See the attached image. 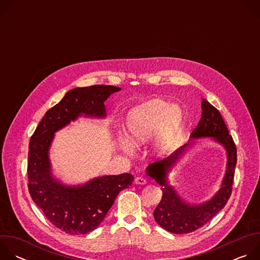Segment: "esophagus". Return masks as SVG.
<instances>
[{"label": "esophagus", "instance_id": "obj_1", "mask_svg": "<svg viewBox=\"0 0 260 260\" xmlns=\"http://www.w3.org/2000/svg\"><path fill=\"white\" fill-rule=\"evenodd\" d=\"M135 183H136V184H139V185H145V184L147 183V181H146V179H144L143 177H137V178L135 179Z\"/></svg>", "mask_w": 260, "mask_h": 260}]
</instances>
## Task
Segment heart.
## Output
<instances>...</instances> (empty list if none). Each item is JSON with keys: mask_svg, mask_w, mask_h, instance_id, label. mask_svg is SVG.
Instances as JSON below:
<instances>
[{"mask_svg": "<svg viewBox=\"0 0 260 260\" xmlns=\"http://www.w3.org/2000/svg\"><path fill=\"white\" fill-rule=\"evenodd\" d=\"M185 114L179 105L162 99H153L136 108L125 120V138L119 139L121 149L131 154L134 146H141L156 134L157 145L166 149L171 146L183 128Z\"/></svg>", "mask_w": 260, "mask_h": 260, "instance_id": "heart-1", "label": "heart"}]
</instances>
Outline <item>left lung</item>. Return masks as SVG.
Listing matches in <instances>:
<instances>
[{"mask_svg":"<svg viewBox=\"0 0 260 260\" xmlns=\"http://www.w3.org/2000/svg\"><path fill=\"white\" fill-rule=\"evenodd\" d=\"M202 118L192 131L190 139L213 138L225 148L228 155L226 171L220 189L209 201L200 205H190L183 201L168 182L171 168L185 154L193 142L180 147L169 157L155 161L146 169V174L161 185L162 198L153 212L157 224L173 234L192 233L208 222L226 205L233 190L235 169L237 165V148L219 111L206 99L202 101Z\"/></svg>","mask_w":260,"mask_h":260,"instance_id":"1","label":"left lung"}]
</instances>
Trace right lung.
<instances>
[{
  "label": "right lung",
  "instance_id": "add662e5",
  "mask_svg": "<svg viewBox=\"0 0 260 260\" xmlns=\"http://www.w3.org/2000/svg\"><path fill=\"white\" fill-rule=\"evenodd\" d=\"M121 88L112 85L77 87L49 109L28 144V191L46 218L69 235H85L95 230L134 176L127 173L94 178L85 184L68 186L54 178L49 149L54 134L84 114L105 117V101Z\"/></svg>",
  "mask_w": 260,
  "mask_h": 260
}]
</instances>
